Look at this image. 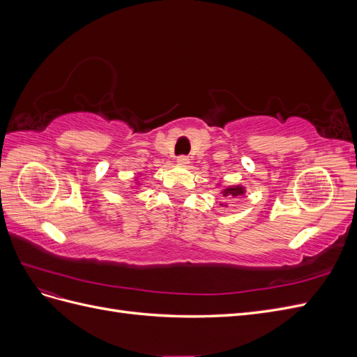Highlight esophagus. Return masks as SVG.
<instances>
[{
  "instance_id": "obj_1",
  "label": "esophagus",
  "mask_w": 357,
  "mask_h": 357,
  "mask_svg": "<svg viewBox=\"0 0 357 357\" xmlns=\"http://www.w3.org/2000/svg\"><path fill=\"white\" fill-rule=\"evenodd\" d=\"M177 164H178V165H183V167L188 165V164H189V158H188V156H178V158H177Z\"/></svg>"
}]
</instances>
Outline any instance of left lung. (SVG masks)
Returning <instances> with one entry per match:
<instances>
[{"instance_id":"obj_1","label":"left lung","mask_w":357,"mask_h":357,"mask_svg":"<svg viewBox=\"0 0 357 357\" xmlns=\"http://www.w3.org/2000/svg\"><path fill=\"white\" fill-rule=\"evenodd\" d=\"M222 195L223 197H228V198H236V197H241L245 193V189L244 186L241 185H236V186H228V188H223L222 189ZM222 207H228L226 204H222Z\"/></svg>"}]
</instances>
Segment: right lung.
<instances>
[{
  "instance_id": "obj_1",
  "label": "right lung",
  "mask_w": 357,
  "mask_h": 357,
  "mask_svg": "<svg viewBox=\"0 0 357 357\" xmlns=\"http://www.w3.org/2000/svg\"><path fill=\"white\" fill-rule=\"evenodd\" d=\"M139 186H142V183H139V180H138V177H135V185H132V186H131V188H132V189H138V188H139Z\"/></svg>"
}]
</instances>
